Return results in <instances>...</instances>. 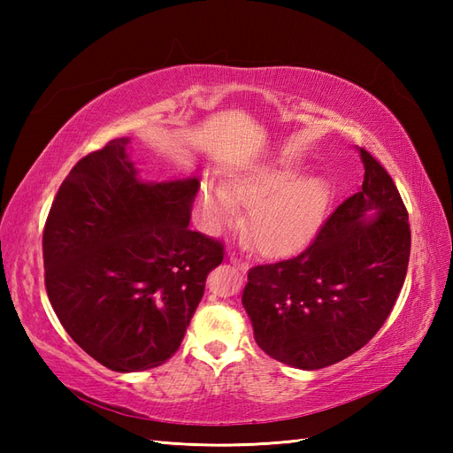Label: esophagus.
<instances>
[{"label": "esophagus", "mask_w": 453, "mask_h": 453, "mask_svg": "<svg viewBox=\"0 0 453 453\" xmlns=\"http://www.w3.org/2000/svg\"><path fill=\"white\" fill-rule=\"evenodd\" d=\"M229 261H232L234 265H242V266H243V263H242V258H237L235 255H229Z\"/></svg>", "instance_id": "34e87169"}]
</instances>
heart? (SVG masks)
I'll use <instances>...</instances> for the list:
<instances>
[{"label":"heart","instance_id":"b5f03b06","mask_svg":"<svg viewBox=\"0 0 453 453\" xmlns=\"http://www.w3.org/2000/svg\"><path fill=\"white\" fill-rule=\"evenodd\" d=\"M290 163H268L227 177L221 188L202 180L196 195L200 216L211 227L234 218L235 206H255L249 234L258 249L284 245L321 216L326 187L319 177H297Z\"/></svg>","mask_w":453,"mask_h":453}]
</instances>
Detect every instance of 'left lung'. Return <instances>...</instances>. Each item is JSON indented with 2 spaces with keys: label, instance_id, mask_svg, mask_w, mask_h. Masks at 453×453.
I'll return each instance as SVG.
<instances>
[{
  "label": "left lung",
  "instance_id": "left-lung-1",
  "mask_svg": "<svg viewBox=\"0 0 453 453\" xmlns=\"http://www.w3.org/2000/svg\"><path fill=\"white\" fill-rule=\"evenodd\" d=\"M364 182L294 257L249 268L243 305L274 360L319 370L349 358L386 323L405 282L409 214L389 173L360 148ZM376 214L368 219V211Z\"/></svg>",
  "mask_w": 453,
  "mask_h": 453
}]
</instances>
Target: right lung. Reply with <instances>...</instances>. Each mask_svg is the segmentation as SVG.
Listing matches in <instances>:
<instances>
[{"mask_svg": "<svg viewBox=\"0 0 453 453\" xmlns=\"http://www.w3.org/2000/svg\"><path fill=\"white\" fill-rule=\"evenodd\" d=\"M128 138L75 163L42 232L44 286L65 333L112 372L165 364L224 243L188 229L198 180L142 182Z\"/></svg>", "mask_w": 453, "mask_h": 453, "instance_id": "add662e5", "label": "right lung"}]
</instances>
